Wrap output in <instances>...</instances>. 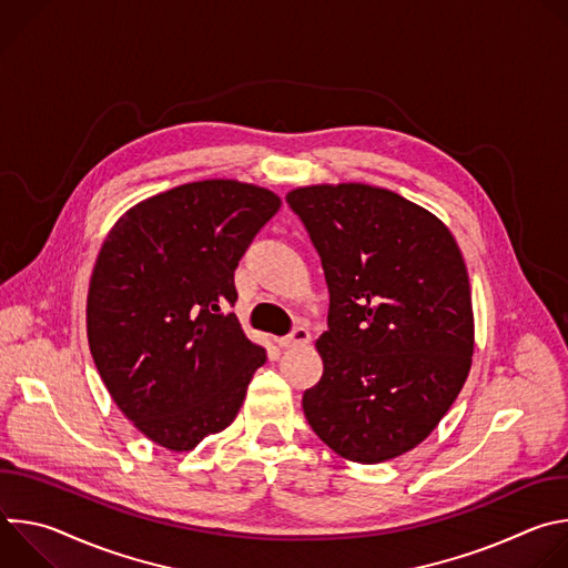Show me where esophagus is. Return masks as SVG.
<instances>
[{
  "label": "esophagus",
  "instance_id": "esophagus-1",
  "mask_svg": "<svg viewBox=\"0 0 568 568\" xmlns=\"http://www.w3.org/2000/svg\"><path fill=\"white\" fill-rule=\"evenodd\" d=\"M310 339H312L310 331H307L305 326H296L290 335H285V337L278 339V346H281V348H298V346L310 344Z\"/></svg>",
  "mask_w": 568,
  "mask_h": 568
}]
</instances>
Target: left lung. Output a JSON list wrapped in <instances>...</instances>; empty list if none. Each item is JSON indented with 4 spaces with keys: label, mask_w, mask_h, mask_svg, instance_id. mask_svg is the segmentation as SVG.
Wrapping results in <instances>:
<instances>
[{
    "label": "left lung",
    "mask_w": 568,
    "mask_h": 568,
    "mask_svg": "<svg viewBox=\"0 0 568 568\" xmlns=\"http://www.w3.org/2000/svg\"><path fill=\"white\" fill-rule=\"evenodd\" d=\"M331 292L303 393L314 434L344 458L382 463L423 443L460 393L474 353L467 270L429 211L364 184L287 193Z\"/></svg>",
    "instance_id": "left-lung-1"
}]
</instances>
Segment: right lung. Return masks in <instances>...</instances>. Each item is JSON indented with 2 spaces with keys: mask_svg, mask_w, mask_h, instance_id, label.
Returning a JSON list of instances; mask_svg holds the SVG:
<instances>
[{
  "mask_svg": "<svg viewBox=\"0 0 568 568\" xmlns=\"http://www.w3.org/2000/svg\"><path fill=\"white\" fill-rule=\"evenodd\" d=\"M281 200L206 180L132 206L108 233L88 294L94 364L156 445L189 452L233 423L265 348L233 312L240 258Z\"/></svg>",
  "mask_w": 568,
  "mask_h": 568,
  "instance_id": "obj_1",
  "label": "right lung"
}]
</instances>
